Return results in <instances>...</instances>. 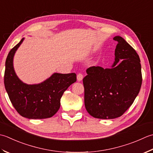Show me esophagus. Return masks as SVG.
I'll return each mask as SVG.
<instances>
[{
    "label": "esophagus",
    "instance_id": "obj_1",
    "mask_svg": "<svg viewBox=\"0 0 153 153\" xmlns=\"http://www.w3.org/2000/svg\"><path fill=\"white\" fill-rule=\"evenodd\" d=\"M76 78H77V80L78 81H81V80L83 79V75L81 73H79V74H77Z\"/></svg>",
    "mask_w": 153,
    "mask_h": 153
}]
</instances>
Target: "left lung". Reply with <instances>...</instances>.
<instances>
[{"mask_svg": "<svg viewBox=\"0 0 153 153\" xmlns=\"http://www.w3.org/2000/svg\"><path fill=\"white\" fill-rule=\"evenodd\" d=\"M117 42L111 67L87 68L83 79L85 105L87 111L98 119H114L132 105L141 89V65L135 49L123 37Z\"/></svg>", "mask_w": 153, "mask_h": 153, "instance_id": "obj_1", "label": "left lung"}]
</instances>
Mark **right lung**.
I'll return each mask as SVG.
<instances>
[{
    "label": "right lung",
    "instance_id": "obj_1",
    "mask_svg": "<svg viewBox=\"0 0 153 153\" xmlns=\"http://www.w3.org/2000/svg\"><path fill=\"white\" fill-rule=\"evenodd\" d=\"M24 38L12 48L5 63L4 86L13 106L20 116L28 119H45L57 113L64 92L76 81L75 73H55L43 82H23L15 73L13 59Z\"/></svg>",
    "mask_w": 153,
    "mask_h": 153
}]
</instances>
